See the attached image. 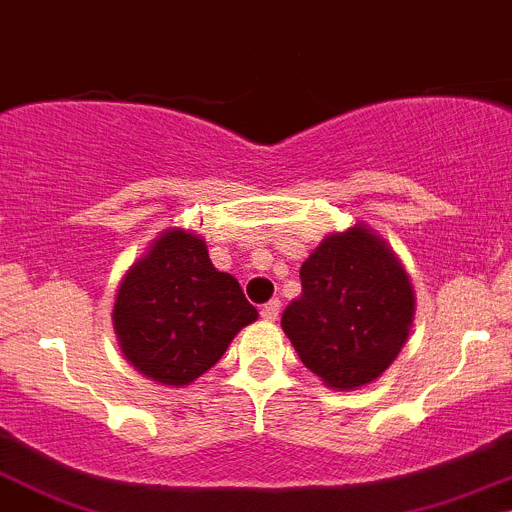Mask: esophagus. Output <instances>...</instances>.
I'll list each match as a JSON object with an SVG mask.
<instances>
[{
    "mask_svg": "<svg viewBox=\"0 0 512 512\" xmlns=\"http://www.w3.org/2000/svg\"><path fill=\"white\" fill-rule=\"evenodd\" d=\"M262 319L265 321H278V316H280V301L278 298H273V301H267L265 306H262Z\"/></svg>",
    "mask_w": 512,
    "mask_h": 512,
    "instance_id": "34e87169",
    "label": "esophagus"
}]
</instances>
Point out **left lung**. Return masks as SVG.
Masks as SVG:
<instances>
[{
  "label": "left lung",
  "instance_id": "1",
  "mask_svg": "<svg viewBox=\"0 0 512 512\" xmlns=\"http://www.w3.org/2000/svg\"><path fill=\"white\" fill-rule=\"evenodd\" d=\"M301 285L280 326L303 365L331 390L375 382L416 316V293L393 247L362 222L326 234L301 265Z\"/></svg>",
  "mask_w": 512,
  "mask_h": 512
}]
</instances>
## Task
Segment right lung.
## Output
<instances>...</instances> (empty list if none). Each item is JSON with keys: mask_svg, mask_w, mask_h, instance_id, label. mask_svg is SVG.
I'll return each mask as SVG.
<instances>
[{"mask_svg": "<svg viewBox=\"0 0 512 512\" xmlns=\"http://www.w3.org/2000/svg\"><path fill=\"white\" fill-rule=\"evenodd\" d=\"M257 321L237 278L216 270L204 237L160 232L124 273L112 324L122 354L147 380L183 388L222 359L239 331Z\"/></svg>", "mask_w": 512, "mask_h": 512, "instance_id": "1", "label": "right lung"}]
</instances>
